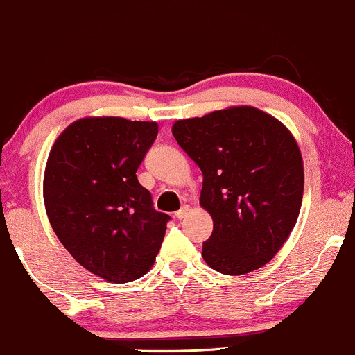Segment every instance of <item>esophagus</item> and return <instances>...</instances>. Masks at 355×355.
<instances>
[{
	"label": "esophagus",
	"instance_id": "esophagus-1",
	"mask_svg": "<svg viewBox=\"0 0 355 355\" xmlns=\"http://www.w3.org/2000/svg\"><path fill=\"white\" fill-rule=\"evenodd\" d=\"M187 214H189V206H184V207H181V209L176 212V214H174V218H176V219H184Z\"/></svg>",
	"mask_w": 355,
	"mask_h": 355
}]
</instances>
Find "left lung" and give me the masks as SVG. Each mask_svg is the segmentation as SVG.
Masks as SVG:
<instances>
[{
	"mask_svg": "<svg viewBox=\"0 0 355 355\" xmlns=\"http://www.w3.org/2000/svg\"><path fill=\"white\" fill-rule=\"evenodd\" d=\"M173 136L202 171L199 204L214 229L206 264L227 276L262 268L297 223L304 164L293 132L254 106H229L179 119Z\"/></svg>",
	"mask_w": 355,
	"mask_h": 355,
	"instance_id": "obj_1",
	"label": "left lung"
}]
</instances>
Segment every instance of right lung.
<instances>
[{
	"label": "right lung",
	"instance_id": "1",
	"mask_svg": "<svg viewBox=\"0 0 355 355\" xmlns=\"http://www.w3.org/2000/svg\"><path fill=\"white\" fill-rule=\"evenodd\" d=\"M156 136L154 121L81 118L56 137L46 161L53 231L78 264L114 284L153 268L171 219L154 209L136 176Z\"/></svg>",
	"mask_w": 355,
	"mask_h": 355
}]
</instances>
